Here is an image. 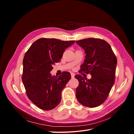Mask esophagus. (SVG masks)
<instances>
[{"mask_svg":"<svg viewBox=\"0 0 134 134\" xmlns=\"http://www.w3.org/2000/svg\"><path fill=\"white\" fill-rule=\"evenodd\" d=\"M74 76H75V74L73 73V72H71V78H74Z\"/></svg>","mask_w":134,"mask_h":134,"instance_id":"esophagus-1","label":"esophagus"}]
</instances>
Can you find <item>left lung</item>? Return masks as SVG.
<instances>
[{
	"label": "left lung",
	"mask_w": 134,
	"mask_h": 134,
	"mask_svg": "<svg viewBox=\"0 0 134 134\" xmlns=\"http://www.w3.org/2000/svg\"><path fill=\"white\" fill-rule=\"evenodd\" d=\"M76 42L86 54L80 70L92 75L91 79L75 75L79 83L76 98L84 106L96 107L106 100L115 83L117 59L110 44L103 40L88 38Z\"/></svg>",
	"instance_id": "8db88e82"
}]
</instances>
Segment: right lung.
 <instances>
[{
    "label": "right lung",
    "instance_id": "add662e5",
    "mask_svg": "<svg viewBox=\"0 0 134 134\" xmlns=\"http://www.w3.org/2000/svg\"><path fill=\"white\" fill-rule=\"evenodd\" d=\"M74 41L55 38L36 40L27 50L23 60L22 82L26 94L34 104L43 110H51L60 103L62 91L71 79L69 72L52 76L53 65L60 62L65 50Z\"/></svg>",
    "mask_w": 134,
    "mask_h": 134
}]
</instances>
